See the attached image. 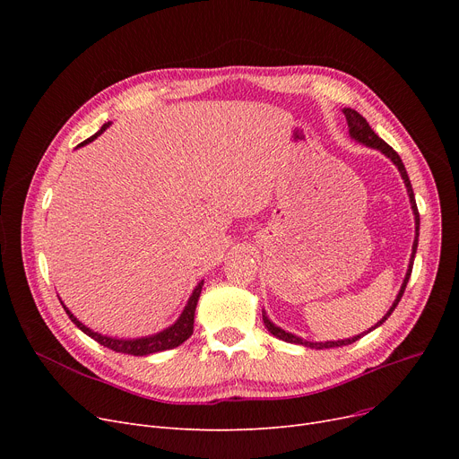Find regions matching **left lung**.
I'll list each match as a JSON object with an SVG mask.
<instances>
[{"label":"left lung","instance_id":"left-lung-1","mask_svg":"<svg viewBox=\"0 0 459 459\" xmlns=\"http://www.w3.org/2000/svg\"><path fill=\"white\" fill-rule=\"evenodd\" d=\"M344 111V115H346V120H348V130H350V137L353 139V141H357V143H360V144H365V147H370V149H376V151H379L381 154H385L387 156L396 167H398V171H400V177H402V180H403V184H405V189H407V195H409V203H411V210H413V215H415V242H413V249H411V258H409V266H407V272H405V277H403V282H402V286H400V292L396 294V299L393 301V305H391V308L387 310V315H385L374 327H370L368 331H365V333H359V334H355V336H351V339H342V341H327V342H310V341H303L301 336H298V334H294V333H288V331H284V329H281L279 325H275L270 318H268V315L266 312L262 310V320H264V325L268 327V331L273 334V336H277V339H281V341H284V342H290V344H301V346H305V348H312V350H325V348H341V346H348V344H353L355 341H359L360 336L363 334H367V333H370V331H374L376 327H379L385 320H387L391 315H393V310L396 308V305H398V301L402 299V294H403V290H405V286H407V281H409V277H411V270H413V260H415V255H417V246H419V229H420V217H419V210H417V203H415V195H413V187H411V182H409V177H407V171H405V167H403V163H402V160H400V156L393 151V147H389L387 143H385L372 128H370V125L367 123V118L363 117V115H359L355 109H351V108H344L342 109Z\"/></svg>","mask_w":459,"mask_h":459}]
</instances>
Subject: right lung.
Instances as JSON below:
<instances>
[{
	"instance_id": "right-lung-1",
	"label": "right lung",
	"mask_w": 459,
	"mask_h": 459,
	"mask_svg": "<svg viewBox=\"0 0 459 459\" xmlns=\"http://www.w3.org/2000/svg\"><path fill=\"white\" fill-rule=\"evenodd\" d=\"M109 126H111V123H106L94 135H91L89 139L80 143L76 149L85 147V144L92 143L100 134H104ZM203 284H204V281H201L195 288H193V292H191L184 310L180 312V316L177 318V322L173 325H169V327H165V329H161V331H158L154 334H149V336H137V339H118V336H108V334H102L99 331H92L91 327H87L74 315H72V312L68 310V307L61 301V298H59V301H61L63 308L66 310L68 318L74 322L87 336H91V339H94L99 344H102V346H106V348H109L113 351H118V353H128V355L144 357V355H152V353H158V351L173 350V348L180 346L182 342H186L189 339V336L193 334V322H195V308H197V301L201 298Z\"/></svg>"
}]
</instances>
